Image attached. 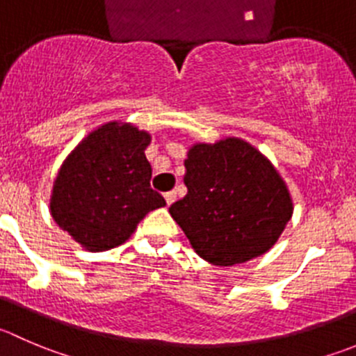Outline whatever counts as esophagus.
I'll return each instance as SVG.
<instances>
[{
    "label": "esophagus",
    "mask_w": 356,
    "mask_h": 356,
    "mask_svg": "<svg viewBox=\"0 0 356 356\" xmlns=\"http://www.w3.org/2000/svg\"><path fill=\"white\" fill-rule=\"evenodd\" d=\"M175 198H177V193L175 191L165 193V202H167V205H172L175 202Z\"/></svg>",
    "instance_id": "esophagus-1"
}]
</instances>
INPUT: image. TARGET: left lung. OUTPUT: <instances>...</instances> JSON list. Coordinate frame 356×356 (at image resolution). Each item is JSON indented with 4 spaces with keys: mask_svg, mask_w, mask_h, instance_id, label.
I'll return each instance as SVG.
<instances>
[{
    "mask_svg": "<svg viewBox=\"0 0 356 356\" xmlns=\"http://www.w3.org/2000/svg\"><path fill=\"white\" fill-rule=\"evenodd\" d=\"M184 167L188 195L168 212L200 257L213 266L243 264L277 243L294 202L257 147L240 137L195 143Z\"/></svg>",
    "mask_w": 356,
    "mask_h": 356,
    "instance_id": "obj_1",
    "label": "left lung"
}]
</instances>
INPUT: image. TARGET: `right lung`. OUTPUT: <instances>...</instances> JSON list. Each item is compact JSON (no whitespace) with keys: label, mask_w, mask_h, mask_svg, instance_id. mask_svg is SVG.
Masks as SVG:
<instances>
[{"label":"right lung","mask_w":356,"mask_h":356,"mask_svg":"<svg viewBox=\"0 0 356 356\" xmlns=\"http://www.w3.org/2000/svg\"><path fill=\"white\" fill-rule=\"evenodd\" d=\"M151 134L113 122L86 134L62 161L50 195L57 226L88 252L125 243L147 212L165 207L149 186Z\"/></svg>","instance_id":"1"}]
</instances>
